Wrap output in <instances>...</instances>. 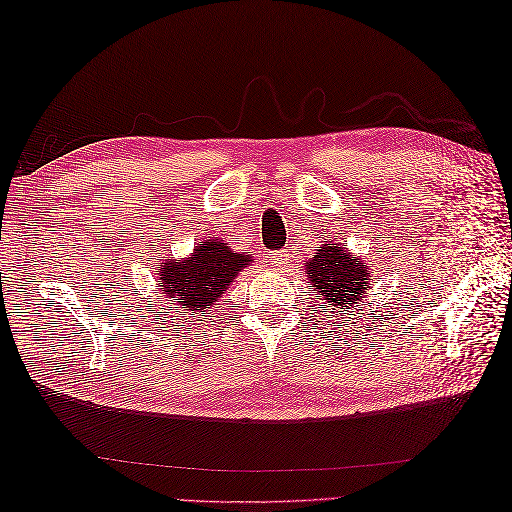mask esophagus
Here are the masks:
<instances>
[{"label":"esophagus","instance_id":"esophagus-1","mask_svg":"<svg viewBox=\"0 0 512 512\" xmlns=\"http://www.w3.org/2000/svg\"><path fill=\"white\" fill-rule=\"evenodd\" d=\"M269 258H271V265H273V267H277V269H284V267L288 265V260H290V256H288L286 252H275V254H269Z\"/></svg>","mask_w":512,"mask_h":512}]
</instances>
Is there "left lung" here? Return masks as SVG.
I'll return each mask as SVG.
<instances>
[{
	"label": "left lung",
	"mask_w": 512,
	"mask_h": 512,
	"mask_svg": "<svg viewBox=\"0 0 512 512\" xmlns=\"http://www.w3.org/2000/svg\"><path fill=\"white\" fill-rule=\"evenodd\" d=\"M305 273L322 299L333 309L350 312L356 303L367 297L371 284V271L367 262L359 256H352L348 247L335 241H324L322 250L312 260L305 262Z\"/></svg>",
	"instance_id": "1"
}]
</instances>
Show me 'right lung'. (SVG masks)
Instances as JSON below:
<instances>
[{
  "mask_svg": "<svg viewBox=\"0 0 512 512\" xmlns=\"http://www.w3.org/2000/svg\"><path fill=\"white\" fill-rule=\"evenodd\" d=\"M252 262L250 252H232L220 239L198 241L188 260H166L158 265L164 297L173 299L194 314L196 309H211L241 269Z\"/></svg>",
  "mask_w": 512,
  "mask_h": 512,
  "instance_id": "obj_1",
  "label": "right lung"
}]
</instances>
